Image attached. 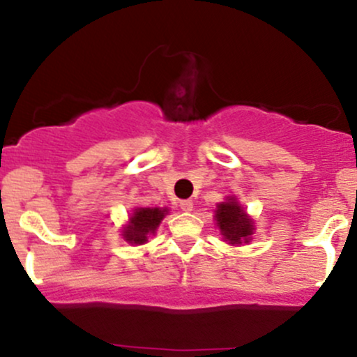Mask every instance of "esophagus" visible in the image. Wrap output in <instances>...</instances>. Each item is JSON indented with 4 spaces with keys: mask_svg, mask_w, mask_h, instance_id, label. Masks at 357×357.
Returning <instances> with one entry per match:
<instances>
[{
    "mask_svg": "<svg viewBox=\"0 0 357 357\" xmlns=\"http://www.w3.org/2000/svg\"><path fill=\"white\" fill-rule=\"evenodd\" d=\"M179 206H181L183 211H191L195 203H192V199H181V202H179Z\"/></svg>",
    "mask_w": 357,
    "mask_h": 357,
    "instance_id": "1",
    "label": "esophagus"
}]
</instances>
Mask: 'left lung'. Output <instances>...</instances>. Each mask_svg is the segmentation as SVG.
I'll list each match as a JSON object with an SVG mask.
<instances>
[{
    "mask_svg": "<svg viewBox=\"0 0 357 357\" xmlns=\"http://www.w3.org/2000/svg\"><path fill=\"white\" fill-rule=\"evenodd\" d=\"M216 221H218L221 235L231 245H238L241 241L247 243L250 235L253 233L252 220L245 215V211L241 210V206H238L235 199L218 204Z\"/></svg>",
    "mask_w": 357,
    "mask_h": 357,
    "instance_id": "left-lung-1",
    "label": "left lung"
}]
</instances>
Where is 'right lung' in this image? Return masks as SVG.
Segmentation results:
<instances>
[{
  "mask_svg": "<svg viewBox=\"0 0 357 357\" xmlns=\"http://www.w3.org/2000/svg\"><path fill=\"white\" fill-rule=\"evenodd\" d=\"M165 213L166 210H159V208H137L126 227L124 238L129 243H144L147 241V235L154 233L161 220L165 218Z\"/></svg>",
  "mask_w": 357,
  "mask_h": 357,
  "instance_id": "add662e5",
  "label": "right lung"
}]
</instances>
